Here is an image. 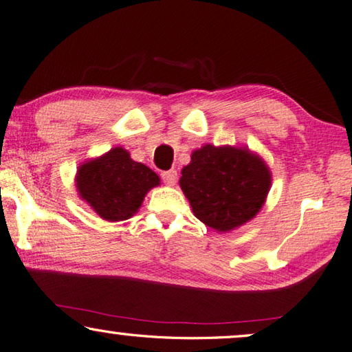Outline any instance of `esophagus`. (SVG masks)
I'll use <instances>...</instances> for the list:
<instances>
[{"instance_id": "34e87169", "label": "esophagus", "mask_w": 352, "mask_h": 352, "mask_svg": "<svg viewBox=\"0 0 352 352\" xmlns=\"http://www.w3.org/2000/svg\"><path fill=\"white\" fill-rule=\"evenodd\" d=\"M161 177L165 185H175L177 182V171L176 170H167V171H162Z\"/></svg>"}]
</instances>
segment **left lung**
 <instances>
[{"instance_id": "8db88e82", "label": "left lung", "mask_w": 352, "mask_h": 352, "mask_svg": "<svg viewBox=\"0 0 352 352\" xmlns=\"http://www.w3.org/2000/svg\"><path fill=\"white\" fill-rule=\"evenodd\" d=\"M179 185L199 221L230 231L257 214L270 191L271 173L247 148L207 144L191 155Z\"/></svg>"}]
</instances>
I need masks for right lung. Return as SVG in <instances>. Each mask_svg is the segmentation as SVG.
I'll return each mask as SVG.
<instances>
[{
    "instance_id": "obj_1",
    "label": "right lung",
    "mask_w": 352,
    "mask_h": 352,
    "mask_svg": "<svg viewBox=\"0 0 352 352\" xmlns=\"http://www.w3.org/2000/svg\"><path fill=\"white\" fill-rule=\"evenodd\" d=\"M159 176L147 165L135 162L121 147L85 162L78 170L76 187L85 202L105 221L118 222L133 216Z\"/></svg>"
}]
</instances>
